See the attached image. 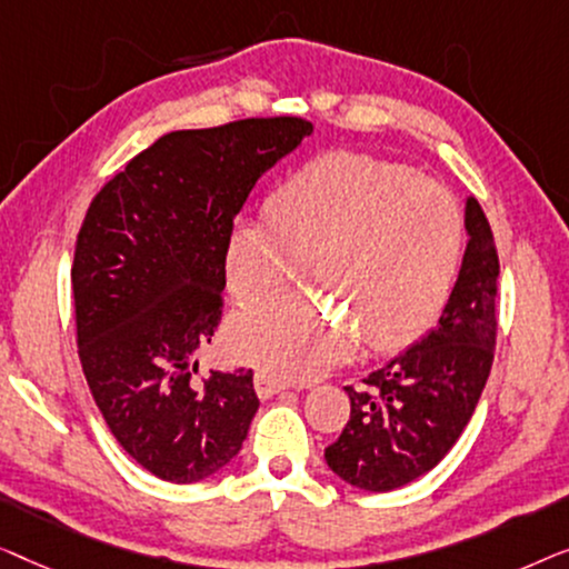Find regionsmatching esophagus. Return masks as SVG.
Wrapping results in <instances>:
<instances>
[{
  "label": "esophagus",
  "instance_id": "obj_1",
  "mask_svg": "<svg viewBox=\"0 0 569 569\" xmlns=\"http://www.w3.org/2000/svg\"><path fill=\"white\" fill-rule=\"evenodd\" d=\"M286 383L281 379H276V376H270L266 371L254 373V391H258L260 399H270L276 397L278 391H283Z\"/></svg>",
  "mask_w": 569,
  "mask_h": 569
}]
</instances>
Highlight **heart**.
<instances>
[{
	"instance_id": "1",
	"label": "heart",
	"mask_w": 569,
	"mask_h": 569,
	"mask_svg": "<svg viewBox=\"0 0 569 569\" xmlns=\"http://www.w3.org/2000/svg\"><path fill=\"white\" fill-rule=\"evenodd\" d=\"M461 252V211L410 167L332 151L299 167L268 198V219H237L223 270L237 301H258L301 276L346 309L281 296L231 319L237 361L278 379H315L361 346L395 348L426 327Z\"/></svg>"
}]
</instances>
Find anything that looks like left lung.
<instances>
[{"mask_svg":"<svg viewBox=\"0 0 569 569\" xmlns=\"http://www.w3.org/2000/svg\"><path fill=\"white\" fill-rule=\"evenodd\" d=\"M463 229L467 250L438 325L368 373L363 387H346L350 420L325 448V461L358 490L389 492L433 469L482 397L498 335L500 262L487 216L471 196Z\"/></svg>","mask_w":569,"mask_h":569,"instance_id":"obj_1","label":"left lung"}]
</instances>
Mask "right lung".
<instances>
[{"label": "right lung", "mask_w": 569, "mask_h": 569, "mask_svg": "<svg viewBox=\"0 0 569 569\" xmlns=\"http://www.w3.org/2000/svg\"><path fill=\"white\" fill-rule=\"evenodd\" d=\"M311 131L283 116L164 133L84 216L71 266L79 361L110 433L164 482L221 471L258 412L252 371L193 373L221 322L234 216Z\"/></svg>", "instance_id": "1"}]
</instances>
